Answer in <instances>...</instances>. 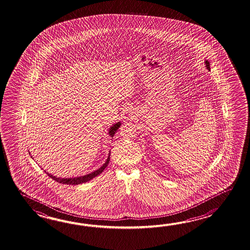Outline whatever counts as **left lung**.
<instances>
[{
    "label": "left lung",
    "mask_w": 250,
    "mask_h": 250,
    "mask_svg": "<svg viewBox=\"0 0 250 250\" xmlns=\"http://www.w3.org/2000/svg\"><path fill=\"white\" fill-rule=\"evenodd\" d=\"M205 63H206V67H207V69H208V70H210V63H209V62H208V61H206V62H205Z\"/></svg>",
    "instance_id": "left-lung-1"
}]
</instances>
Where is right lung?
<instances>
[{
	"label": "right lung",
	"instance_id": "right-lung-1",
	"mask_svg": "<svg viewBox=\"0 0 250 250\" xmlns=\"http://www.w3.org/2000/svg\"><path fill=\"white\" fill-rule=\"evenodd\" d=\"M122 125L121 122H118V123L112 124V127L109 128V135L111 136V138H112L114 136L115 132L117 131L118 128L120 127V126ZM111 152V151H110ZM30 154V153H29ZM110 155L111 153H109L108 155V158H107L106 162L102 165L101 167L99 169L91 172L89 174H86V175L80 176V177H74V178H61V177H56V176H53V174L46 172L44 170V172H46V174L48 176H50V178H52L54 181H57L59 183H62V184H67V185H78V184H82V183H85L87 181H90L92 179H94L96 176L101 174L102 172L104 171V170L106 168L107 165L109 164V161H110ZM32 157V156H31Z\"/></svg>",
	"mask_w": 250,
	"mask_h": 250
}]
</instances>
